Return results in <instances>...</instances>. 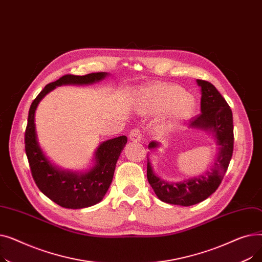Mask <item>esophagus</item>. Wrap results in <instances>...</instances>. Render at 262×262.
Returning a JSON list of instances; mask_svg holds the SVG:
<instances>
[{
  "mask_svg": "<svg viewBox=\"0 0 262 262\" xmlns=\"http://www.w3.org/2000/svg\"><path fill=\"white\" fill-rule=\"evenodd\" d=\"M129 139L135 142L140 141L142 139V132L139 128L132 129V132L129 133Z\"/></svg>",
  "mask_w": 262,
  "mask_h": 262,
  "instance_id": "obj_1",
  "label": "esophagus"
}]
</instances>
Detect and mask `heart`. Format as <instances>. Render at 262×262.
<instances>
[{"mask_svg":"<svg viewBox=\"0 0 262 262\" xmlns=\"http://www.w3.org/2000/svg\"><path fill=\"white\" fill-rule=\"evenodd\" d=\"M139 107L146 114L167 112L164 126H172L188 118L194 109V100L175 85H154L142 88L138 93Z\"/></svg>","mask_w":262,"mask_h":262,"instance_id":"1","label":"heart"}]
</instances>
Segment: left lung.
Here are the masks:
<instances>
[{
    "label": "left lung",
    "mask_w": 262,
    "mask_h": 262,
    "mask_svg": "<svg viewBox=\"0 0 262 262\" xmlns=\"http://www.w3.org/2000/svg\"><path fill=\"white\" fill-rule=\"evenodd\" d=\"M196 81L202 88V113L190 121L189 126L211 130L219 145V153L209 172L176 184L159 180L147 158V181L158 199L168 204L191 206L209 198L221 185L233 152V121L229 105L211 82L204 79ZM157 146L155 141L148 144L150 149Z\"/></svg>",
    "instance_id": "8db88e82"
}]
</instances>
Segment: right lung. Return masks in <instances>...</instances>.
<instances>
[{
    "mask_svg": "<svg viewBox=\"0 0 262 262\" xmlns=\"http://www.w3.org/2000/svg\"><path fill=\"white\" fill-rule=\"evenodd\" d=\"M107 73L96 72L86 75L66 74L48 84L33 101L25 129V153L34 181L42 193L63 208L80 209L98 204L113 182L116 163L127 142L125 136L103 142L95 152V166L85 174H75L55 169L39 147L35 130V112L45 95L68 84H92L103 79Z\"/></svg>",
    "mask_w": 262,
    "mask_h": 262,
    "instance_id": "1",
    "label": "right lung"
}]
</instances>
